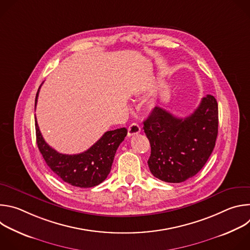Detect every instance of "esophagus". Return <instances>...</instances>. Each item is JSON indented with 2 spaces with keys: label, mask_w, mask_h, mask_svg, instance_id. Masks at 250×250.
Listing matches in <instances>:
<instances>
[{
  "label": "esophagus",
  "mask_w": 250,
  "mask_h": 250,
  "mask_svg": "<svg viewBox=\"0 0 250 250\" xmlns=\"http://www.w3.org/2000/svg\"><path fill=\"white\" fill-rule=\"evenodd\" d=\"M140 131H141L140 126H139L137 124H135V123L131 124V125L128 126V128H127V134H128V136L135 135V134L139 133Z\"/></svg>",
  "instance_id": "obj_1"
}]
</instances>
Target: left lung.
<instances>
[{
	"mask_svg": "<svg viewBox=\"0 0 250 250\" xmlns=\"http://www.w3.org/2000/svg\"><path fill=\"white\" fill-rule=\"evenodd\" d=\"M144 125L151 146L147 161L150 172L161 181L181 183L204 167L216 146L218 103L207 95L185 119L155 106Z\"/></svg>",
	"mask_w": 250,
	"mask_h": 250,
	"instance_id": "left-lung-1",
	"label": "left lung"
}]
</instances>
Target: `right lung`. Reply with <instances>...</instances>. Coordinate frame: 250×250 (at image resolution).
Wrapping results in <instances>:
<instances>
[{
  "label": "right lung",
  "mask_w": 250,
  "mask_h": 250,
  "mask_svg": "<svg viewBox=\"0 0 250 250\" xmlns=\"http://www.w3.org/2000/svg\"><path fill=\"white\" fill-rule=\"evenodd\" d=\"M39 93L40 89L35 97V104ZM35 133L43 159L63 182L79 188H91L101 184L108 177L116 151L126 136L127 129L122 127L106 131L88 150L73 155L59 153L50 147L42 135L37 120Z\"/></svg>",
  "instance_id": "1"
}]
</instances>
